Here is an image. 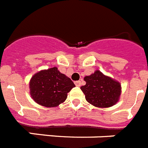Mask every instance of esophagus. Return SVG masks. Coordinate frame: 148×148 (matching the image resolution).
<instances>
[{
  "instance_id": "1",
  "label": "esophagus",
  "mask_w": 148,
  "mask_h": 148,
  "mask_svg": "<svg viewBox=\"0 0 148 148\" xmlns=\"http://www.w3.org/2000/svg\"><path fill=\"white\" fill-rule=\"evenodd\" d=\"M75 85L76 86H79H79H81V82H80V81H75Z\"/></svg>"
}]
</instances>
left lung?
Listing matches in <instances>:
<instances>
[{
  "label": "left lung",
  "instance_id": "1",
  "mask_svg": "<svg viewBox=\"0 0 148 148\" xmlns=\"http://www.w3.org/2000/svg\"><path fill=\"white\" fill-rule=\"evenodd\" d=\"M84 80L86 84L80 88L86 101L95 107L109 108L119 101L121 86L119 81L104 75L99 70L85 76Z\"/></svg>",
  "mask_w": 148,
  "mask_h": 148
}]
</instances>
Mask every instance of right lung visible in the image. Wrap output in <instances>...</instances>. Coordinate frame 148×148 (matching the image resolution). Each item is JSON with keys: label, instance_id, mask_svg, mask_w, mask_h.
<instances>
[{"label": "right lung", "instance_id": "right-lung-1", "mask_svg": "<svg viewBox=\"0 0 148 148\" xmlns=\"http://www.w3.org/2000/svg\"><path fill=\"white\" fill-rule=\"evenodd\" d=\"M73 82L58 70L57 67L42 69L35 73L29 80V94L36 103L47 108H55L63 103Z\"/></svg>", "mask_w": 148, "mask_h": 148}]
</instances>
